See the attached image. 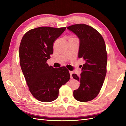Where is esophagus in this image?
I'll list each match as a JSON object with an SVG mask.
<instances>
[{
    "mask_svg": "<svg viewBox=\"0 0 126 126\" xmlns=\"http://www.w3.org/2000/svg\"><path fill=\"white\" fill-rule=\"evenodd\" d=\"M69 73L70 75V78L73 79V76H72V74H73V71H69Z\"/></svg>",
    "mask_w": 126,
    "mask_h": 126,
    "instance_id": "1",
    "label": "esophagus"
}]
</instances>
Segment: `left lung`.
I'll list each match as a JSON object with an SVG mask.
<instances>
[{
	"instance_id": "left-lung-1",
	"label": "left lung",
	"mask_w": 126,
	"mask_h": 126,
	"mask_svg": "<svg viewBox=\"0 0 126 126\" xmlns=\"http://www.w3.org/2000/svg\"><path fill=\"white\" fill-rule=\"evenodd\" d=\"M67 28L79 38V58L85 61L80 76L72 75L80 83L79 87L74 91V97L79 102H88L99 94L107 74L108 55L105 41L99 32L87 24H74Z\"/></svg>"
}]
</instances>
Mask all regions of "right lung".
<instances>
[{
    "label": "right lung",
    "mask_w": 126,
    "mask_h": 126,
    "mask_svg": "<svg viewBox=\"0 0 126 126\" xmlns=\"http://www.w3.org/2000/svg\"><path fill=\"white\" fill-rule=\"evenodd\" d=\"M65 29L38 27L27 32L21 40L19 48L21 69L32 94L41 102L56 99L60 87L70 79L65 66L54 68L46 63L53 53L54 42Z\"/></svg>",
    "instance_id": "obj_1"
}]
</instances>
